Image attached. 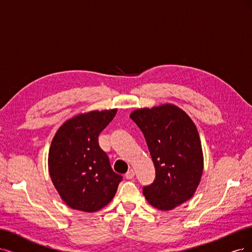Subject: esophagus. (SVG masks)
Segmentation results:
<instances>
[{
    "instance_id": "1",
    "label": "esophagus",
    "mask_w": 252,
    "mask_h": 252,
    "mask_svg": "<svg viewBox=\"0 0 252 252\" xmlns=\"http://www.w3.org/2000/svg\"><path fill=\"white\" fill-rule=\"evenodd\" d=\"M125 176L126 178L127 179V180H132L134 176H135V171L133 170V169H129L126 174H125Z\"/></svg>"
}]
</instances>
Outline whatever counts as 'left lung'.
<instances>
[{
	"mask_svg": "<svg viewBox=\"0 0 252 252\" xmlns=\"http://www.w3.org/2000/svg\"><path fill=\"white\" fill-rule=\"evenodd\" d=\"M129 117L143 133L156 168L154 183L143 187L147 201L168 211L190 199L203 168L200 139L191 118L168 104L136 110Z\"/></svg>",
	"mask_w": 252,
	"mask_h": 252,
	"instance_id": "1",
	"label": "left lung"
}]
</instances>
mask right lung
<instances>
[{"instance_id": "add662e5", "label": "right lung", "mask_w": 252, "mask_h": 252, "mask_svg": "<svg viewBox=\"0 0 252 252\" xmlns=\"http://www.w3.org/2000/svg\"><path fill=\"white\" fill-rule=\"evenodd\" d=\"M116 109L92 111L66 121L55 135L49 169L55 188L74 210L95 212L108 204L123 176L113 171L98 136L114 118Z\"/></svg>"}]
</instances>
